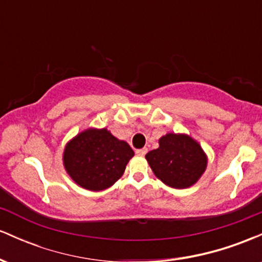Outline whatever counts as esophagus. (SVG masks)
Segmentation results:
<instances>
[{"label": "esophagus", "instance_id": "1", "mask_svg": "<svg viewBox=\"0 0 262 262\" xmlns=\"http://www.w3.org/2000/svg\"><path fill=\"white\" fill-rule=\"evenodd\" d=\"M135 152H137V155H139V156H144V155L146 154V152H148V149H146V148H143V149H138L137 151H135Z\"/></svg>", "mask_w": 262, "mask_h": 262}]
</instances>
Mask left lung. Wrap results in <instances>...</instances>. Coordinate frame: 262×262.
I'll return each instance as SVG.
<instances>
[{"label": "left lung", "mask_w": 262, "mask_h": 262, "mask_svg": "<svg viewBox=\"0 0 262 262\" xmlns=\"http://www.w3.org/2000/svg\"><path fill=\"white\" fill-rule=\"evenodd\" d=\"M152 172L165 185L187 188L198 181L207 167V156L196 140L186 134L169 133L159 148L145 155Z\"/></svg>", "instance_id": "8db88e82"}]
</instances>
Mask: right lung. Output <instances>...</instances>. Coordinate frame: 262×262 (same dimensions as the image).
Masks as SVG:
<instances>
[{
	"label": "right lung",
	"mask_w": 262,
	"mask_h": 262,
	"mask_svg": "<svg viewBox=\"0 0 262 262\" xmlns=\"http://www.w3.org/2000/svg\"><path fill=\"white\" fill-rule=\"evenodd\" d=\"M134 151L107 129H87L66 144L64 166L71 179L90 191H102L121 179Z\"/></svg>",
	"instance_id": "add662e5"
}]
</instances>
